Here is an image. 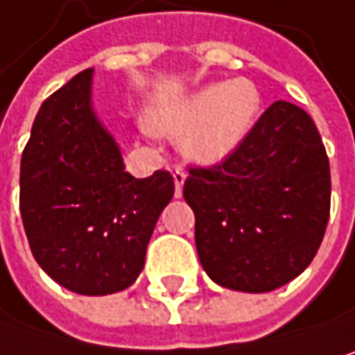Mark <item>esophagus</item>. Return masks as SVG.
Masks as SVG:
<instances>
[{
	"label": "esophagus",
	"instance_id": "obj_1",
	"mask_svg": "<svg viewBox=\"0 0 355 355\" xmlns=\"http://www.w3.org/2000/svg\"><path fill=\"white\" fill-rule=\"evenodd\" d=\"M173 178H175V197H180V195H182V184H184V180H187V173L177 166V168L173 171Z\"/></svg>",
	"mask_w": 355,
	"mask_h": 355
}]
</instances>
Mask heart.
Segmentation results:
<instances>
[{"label": "heart", "mask_w": 355, "mask_h": 355, "mask_svg": "<svg viewBox=\"0 0 355 355\" xmlns=\"http://www.w3.org/2000/svg\"><path fill=\"white\" fill-rule=\"evenodd\" d=\"M262 112V91L250 79L211 83L154 115L158 132L180 138L193 162L215 164L236 152Z\"/></svg>", "instance_id": "b5f03b06"}]
</instances>
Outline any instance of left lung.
Wrapping results in <instances>:
<instances>
[{
  "instance_id": "8db88e82",
  "label": "left lung",
  "mask_w": 355,
  "mask_h": 355,
  "mask_svg": "<svg viewBox=\"0 0 355 355\" xmlns=\"http://www.w3.org/2000/svg\"><path fill=\"white\" fill-rule=\"evenodd\" d=\"M201 266L219 286L268 293L305 270L329 221V158L309 113L276 101L243 144L213 166H191Z\"/></svg>"
}]
</instances>
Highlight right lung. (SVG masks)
<instances>
[{
    "label": "right lung",
    "mask_w": 355,
    "mask_h": 355,
    "mask_svg": "<svg viewBox=\"0 0 355 355\" xmlns=\"http://www.w3.org/2000/svg\"><path fill=\"white\" fill-rule=\"evenodd\" d=\"M93 69L42 103L19 166V213L40 268L77 295L134 284L162 209L168 171L134 178L91 105Z\"/></svg>",
    "instance_id": "1"
}]
</instances>
